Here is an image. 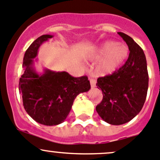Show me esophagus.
<instances>
[{
	"mask_svg": "<svg viewBox=\"0 0 160 160\" xmlns=\"http://www.w3.org/2000/svg\"><path fill=\"white\" fill-rule=\"evenodd\" d=\"M90 84H91V86L92 88H94V87H95V85H96V80L91 78L90 79Z\"/></svg>",
	"mask_w": 160,
	"mask_h": 160,
	"instance_id": "1",
	"label": "esophagus"
}]
</instances>
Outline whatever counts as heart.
Instances as JSON below:
<instances>
[{"instance_id": "1", "label": "heart", "mask_w": 160, "mask_h": 160, "mask_svg": "<svg viewBox=\"0 0 160 160\" xmlns=\"http://www.w3.org/2000/svg\"><path fill=\"white\" fill-rule=\"evenodd\" d=\"M128 48L125 44L115 42H106L102 44L90 55L92 60H98L96 71L99 75H108L112 74L121 66L127 58Z\"/></svg>"}]
</instances>
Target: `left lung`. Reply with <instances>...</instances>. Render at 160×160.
<instances>
[{
	"mask_svg": "<svg viewBox=\"0 0 160 160\" xmlns=\"http://www.w3.org/2000/svg\"><path fill=\"white\" fill-rule=\"evenodd\" d=\"M118 34L129 47V58L114 73L97 79V88L102 92L103 98L95 108L105 122L115 126L125 124L139 114L149 85L143 50L129 35L122 32Z\"/></svg>",
	"mask_w": 160,
	"mask_h": 160,
	"instance_id": "1",
	"label": "left lung"
}]
</instances>
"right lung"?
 Here are the masks:
<instances>
[{"label":"right lung","instance_id":"add662e5","mask_svg":"<svg viewBox=\"0 0 160 160\" xmlns=\"http://www.w3.org/2000/svg\"><path fill=\"white\" fill-rule=\"evenodd\" d=\"M52 38L53 35L44 34L29 46L23 59L24 72L19 82L24 109L34 121L44 126L63 122L77 95L91 88L87 76L75 78L66 72L49 69H44L43 74L36 72L34 63L38 48Z\"/></svg>","mask_w":160,"mask_h":160}]
</instances>
